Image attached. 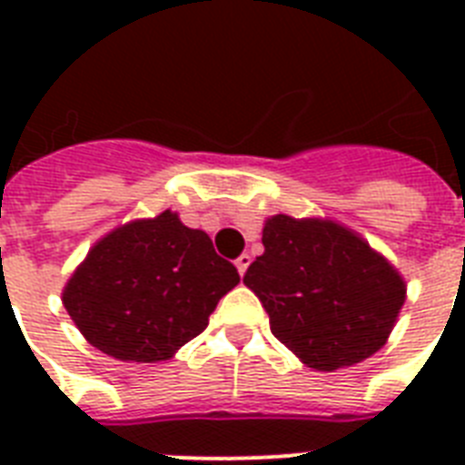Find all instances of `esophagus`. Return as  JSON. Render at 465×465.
Listing matches in <instances>:
<instances>
[{
    "label": "esophagus",
    "mask_w": 465,
    "mask_h": 465,
    "mask_svg": "<svg viewBox=\"0 0 465 465\" xmlns=\"http://www.w3.org/2000/svg\"><path fill=\"white\" fill-rule=\"evenodd\" d=\"M248 265H251V255L241 253L239 258H236V270H239V275H243V272H246Z\"/></svg>",
    "instance_id": "34e87169"
}]
</instances>
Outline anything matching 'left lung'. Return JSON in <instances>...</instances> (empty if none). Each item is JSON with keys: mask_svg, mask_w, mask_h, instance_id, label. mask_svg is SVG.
<instances>
[{"mask_svg": "<svg viewBox=\"0 0 465 465\" xmlns=\"http://www.w3.org/2000/svg\"><path fill=\"white\" fill-rule=\"evenodd\" d=\"M265 253L243 275L270 331L311 369L335 371L386 342L405 302L396 270L340 224L277 214L262 229Z\"/></svg>", "mask_w": 465, "mask_h": 465, "instance_id": "left-lung-1", "label": "left lung"}]
</instances>
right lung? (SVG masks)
Instances as JSON below:
<instances>
[{"instance_id": "obj_1", "label": "right lung", "mask_w": 465, "mask_h": 465, "mask_svg": "<svg viewBox=\"0 0 465 465\" xmlns=\"http://www.w3.org/2000/svg\"><path fill=\"white\" fill-rule=\"evenodd\" d=\"M239 284L212 239L173 212L115 229L91 248L62 302L84 338L125 361H161L207 328Z\"/></svg>"}]
</instances>
